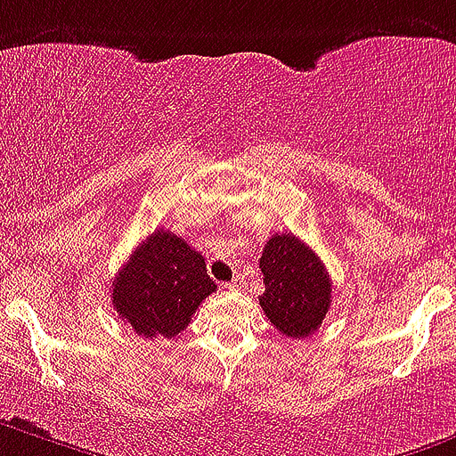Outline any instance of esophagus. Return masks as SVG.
<instances>
[{"label":"esophagus","instance_id":"1","mask_svg":"<svg viewBox=\"0 0 456 456\" xmlns=\"http://www.w3.org/2000/svg\"><path fill=\"white\" fill-rule=\"evenodd\" d=\"M240 286H243V277H240V274H236V277H233L232 281H229V284H227V289L229 290H238V289H240Z\"/></svg>","mask_w":456,"mask_h":456}]
</instances>
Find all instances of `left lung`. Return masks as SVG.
I'll return each instance as SVG.
<instances>
[{"instance_id": "obj_1", "label": "left lung", "mask_w": 456, "mask_h": 456, "mask_svg": "<svg viewBox=\"0 0 456 456\" xmlns=\"http://www.w3.org/2000/svg\"><path fill=\"white\" fill-rule=\"evenodd\" d=\"M258 268L265 293L258 305L289 338L314 334L331 305V281L318 254L293 233H274L265 243Z\"/></svg>"}]
</instances>
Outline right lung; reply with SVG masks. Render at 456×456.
Masks as SVG:
<instances>
[{
  "label": "right lung",
  "instance_id": "obj_1",
  "mask_svg": "<svg viewBox=\"0 0 456 456\" xmlns=\"http://www.w3.org/2000/svg\"><path fill=\"white\" fill-rule=\"evenodd\" d=\"M218 289L200 252L177 233L157 229L113 281V309L145 338L182 334L202 299Z\"/></svg>",
  "mask_w": 456,
  "mask_h": 456
}]
</instances>
